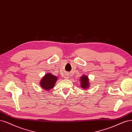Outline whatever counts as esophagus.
<instances>
[{
  "label": "esophagus",
  "instance_id": "1",
  "mask_svg": "<svg viewBox=\"0 0 132 132\" xmlns=\"http://www.w3.org/2000/svg\"><path fill=\"white\" fill-rule=\"evenodd\" d=\"M64 77H65L64 78H65V79H69V75H68V74H66Z\"/></svg>",
  "mask_w": 132,
  "mask_h": 132
}]
</instances>
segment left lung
Wrapping results in <instances>:
<instances>
[{
    "instance_id": "1",
    "label": "left lung",
    "mask_w": 132,
    "mask_h": 132,
    "mask_svg": "<svg viewBox=\"0 0 132 132\" xmlns=\"http://www.w3.org/2000/svg\"><path fill=\"white\" fill-rule=\"evenodd\" d=\"M80 78V83L81 85L80 87L82 88L83 89H86L88 88L89 86V79L87 76L85 75H83Z\"/></svg>"
}]
</instances>
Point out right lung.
<instances>
[{
	"instance_id": "right-lung-1",
	"label": "right lung",
	"mask_w": 132,
	"mask_h": 132,
	"mask_svg": "<svg viewBox=\"0 0 132 132\" xmlns=\"http://www.w3.org/2000/svg\"><path fill=\"white\" fill-rule=\"evenodd\" d=\"M58 78L51 73L45 75L40 82V85L43 89L49 90L54 87Z\"/></svg>"
}]
</instances>
